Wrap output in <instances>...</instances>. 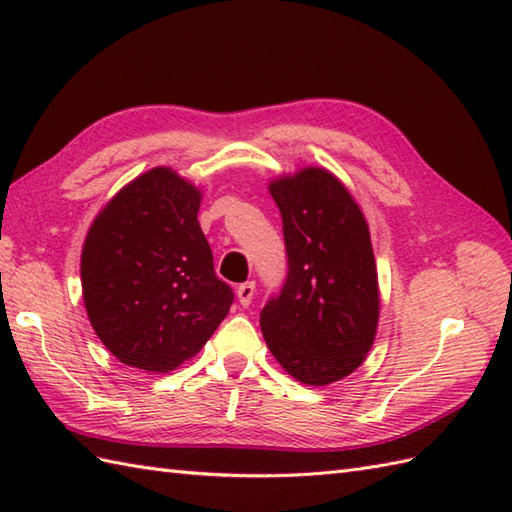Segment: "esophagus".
Here are the masks:
<instances>
[{"instance_id":"1","label":"esophagus","mask_w":512,"mask_h":512,"mask_svg":"<svg viewBox=\"0 0 512 512\" xmlns=\"http://www.w3.org/2000/svg\"><path fill=\"white\" fill-rule=\"evenodd\" d=\"M255 297V281H246V284H239L237 286V299L242 306H250V301Z\"/></svg>"}]
</instances>
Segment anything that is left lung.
Returning a JSON list of instances; mask_svg holds the SVG:
<instances>
[{
	"label": "left lung",
	"mask_w": 512,
	"mask_h": 512,
	"mask_svg": "<svg viewBox=\"0 0 512 512\" xmlns=\"http://www.w3.org/2000/svg\"><path fill=\"white\" fill-rule=\"evenodd\" d=\"M284 222L288 279L259 314L268 350L303 385L350 376L372 350L380 288L369 226L350 189L325 167L268 182Z\"/></svg>",
	"instance_id": "8db88e82"
}]
</instances>
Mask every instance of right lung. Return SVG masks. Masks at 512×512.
I'll return each mask as SVG.
<instances>
[{"mask_svg": "<svg viewBox=\"0 0 512 512\" xmlns=\"http://www.w3.org/2000/svg\"><path fill=\"white\" fill-rule=\"evenodd\" d=\"M202 189L171 167L140 173L96 213L81 250L88 319L118 361L169 374L231 310L198 222Z\"/></svg>", "mask_w": 512, "mask_h": 512, "instance_id": "obj_1", "label": "right lung"}]
</instances>
